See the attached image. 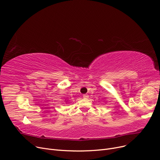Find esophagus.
I'll use <instances>...</instances> for the list:
<instances>
[{
    "label": "esophagus",
    "instance_id": "1",
    "mask_svg": "<svg viewBox=\"0 0 160 160\" xmlns=\"http://www.w3.org/2000/svg\"><path fill=\"white\" fill-rule=\"evenodd\" d=\"M88 97H89V95H87V94L83 95V98H84V99H88Z\"/></svg>",
    "mask_w": 160,
    "mask_h": 160
}]
</instances>
